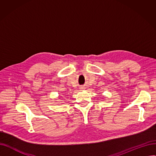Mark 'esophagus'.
Here are the masks:
<instances>
[{"label": "esophagus", "instance_id": "1", "mask_svg": "<svg viewBox=\"0 0 156 156\" xmlns=\"http://www.w3.org/2000/svg\"><path fill=\"white\" fill-rule=\"evenodd\" d=\"M80 89H81V90H82V89H83V87H81V88H80Z\"/></svg>", "mask_w": 156, "mask_h": 156}]
</instances>
